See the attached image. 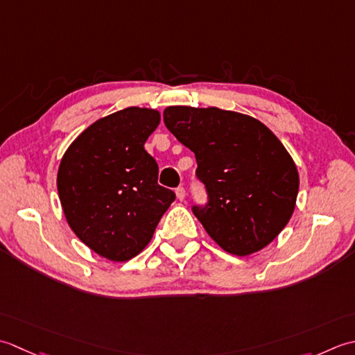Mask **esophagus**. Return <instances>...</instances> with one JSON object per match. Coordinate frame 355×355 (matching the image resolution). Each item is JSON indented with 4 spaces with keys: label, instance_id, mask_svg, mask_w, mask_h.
Masks as SVG:
<instances>
[{
    "label": "esophagus",
    "instance_id": "1",
    "mask_svg": "<svg viewBox=\"0 0 355 355\" xmlns=\"http://www.w3.org/2000/svg\"><path fill=\"white\" fill-rule=\"evenodd\" d=\"M176 196L179 200H184L185 199V188L184 187H178L176 188Z\"/></svg>",
    "mask_w": 355,
    "mask_h": 355
}]
</instances>
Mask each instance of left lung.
I'll list each match as a JSON object with an SVG mask.
<instances>
[{"instance_id": "8db88e82", "label": "left lung", "mask_w": 355, "mask_h": 355, "mask_svg": "<svg viewBox=\"0 0 355 355\" xmlns=\"http://www.w3.org/2000/svg\"><path fill=\"white\" fill-rule=\"evenodd\" d=\"M164 122L196 156L207 202L191 209L209 237L236 256L272 242L294 211L299 173L271 130L216 107H167Z\"/></svg>"}]
</instances>
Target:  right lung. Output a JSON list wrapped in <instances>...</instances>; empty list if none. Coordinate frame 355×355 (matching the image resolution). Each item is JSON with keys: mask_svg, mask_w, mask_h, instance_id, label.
<instances>
[{"mask_svg": "<svg viewBox=\"0 0 355 355\" xmlns=\"http://www.w3.org/2000/svg\"><path fill=\"white\" fill-rule=\"evenodd\" d=\"M159 112L128 107L98 119L67 148L58 193L70 228L99 256L116 262L147 247L176 199L157 184V164L144 144Z\"/></svg>", "mask_w": 355, "mask_h": 355, "instance_id": "right-lung-1", "label": "right lung"}]
</instances>
